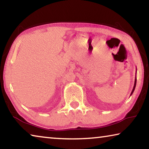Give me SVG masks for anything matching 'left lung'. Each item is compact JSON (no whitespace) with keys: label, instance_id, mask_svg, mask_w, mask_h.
I'll list each match as a JSON object with an SVG mask.
<instances>
[{"label":"left lung","instance_id":"obj_1","mask_svg":"<svg viewBox=\"0 0 149 149\" xmlns=\"http://www.w3.org/2000/svg\"><path fill=\"white\" fill-rule=\"evenodd\" d=\"M136 74H137V68H136V72H135V83H134V86H133V90H132V93H131V95H130V96L133 94V91H134V90H135V86H136V83H137V76H136Z\"/></svg>","mask_w":149,"mask_h":149}]
</instances>
